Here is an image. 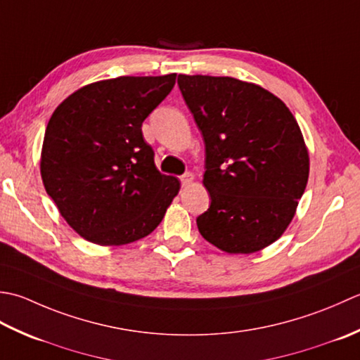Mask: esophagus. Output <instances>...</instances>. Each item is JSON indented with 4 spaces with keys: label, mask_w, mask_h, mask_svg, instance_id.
<instances>
[{
    "label": "esophagus",
    "mask_w": 360,
    "mask_h": 360,
    "mask_svg": "<svg viewBox=\"0 0 360 360\" xmlns=\"http://www.w3.org/2000/svg\"><path fill=\"white\" fill-rule=\"evenodd\" d=\"M180 180H181V185H183V186H189L191 183L194 181V175L191 174V172H186L185 175H181Z\"/></svg>",
    "instance_id": "obj_1"
}]
</instances>
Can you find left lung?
<instances>
[{
    "mask_svg": "<svg viewBox=\"0 0 360 360\" xmlns=\"http://www.w3.org/2000/svg\"><path fill=\"white\" fill-rule=\"evenodd\" d=\"M180 91L207 152L208 211L202 236L219 250L250 255L274 244L292 222L309 179V152L284 102L234 77L179 76Z\"/></svg>",
    "mask_w": 360,
    "mask_h": 360,
    "instance_id": "obj_1",
    "label": "left lung"
}]
</instances>
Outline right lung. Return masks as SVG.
I'll use <instances>...</instances> for the list:
<instances>
[{"instance_id": "add662e5", "label": "right lung", "mask_w": 360, "mask_h": 360, "mask_svg": "<svg viewBox=\"0 0 360 360\" xmlns=\"http://www.w3.org/2000/svg\"><path fill=\"white\" fill-rule=\"evenodd\" d=\"M177 75L121 76L79 88L51 115L40 153L46 193L93 244L143 239L163 221L180 181L160 174L141 126Z\"/></svg>"}]
</instances>
